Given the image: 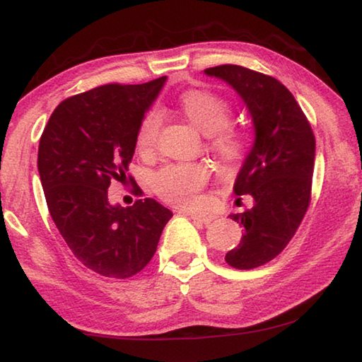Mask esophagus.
Masks as SVG:
<instances>
[{"label":"esophagus","instance_id":"34e87169","mask_svg":"<svg viewBox=\"0 0 362 362\" xmlns=\"http://www.w3.org/2000/svg\"><path fill=\"white\" fill-rule=\"evenodd\" d=\"M190 219L194 222H199V223H209L212 219H214V216H199V214H190Z\"/></svg>","mask_w":362,"mask_h":362}]
</instances>
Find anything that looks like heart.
<instances>
[{"label": "heart", "instance_id": "1", "mask_svg": "<svg viewBox=\"0 0 362 362\" xmlns=\"http://www.w3.org/2000/svg\"><path fill=\"white\" fill-rule=\"evenodd\" d=\"M180 107L187 119L203 135L211 136V146L227 163H237L245 156L246 140L242 134L227 129L230 120L228 103L214 93L192 90L182 95ZM160 125V112L151 109L143 116L136 130V146L150 151ZM208 180V169L199 164L172 163L154 172L153 190L160 199L179 208L192 209L199 204V190Z\"/></svg>", "mask_w": 362, "mask_h": 362}]
</instances>
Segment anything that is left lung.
<instances>
[{
    "mask_svg": "<svg viewBox=\"0 0 362 362\" xmlns=\"http://www.w3.org/2000/svg\"><path fill=\"white\" fill-rule=\"evenodd\" d=\"M232 87L251 117L255 140L233 183L253 208L228 217L245 227L238 246L226 255L237 269L272 261L300 227L311 198L315 140L288 88L274 77L233 64L204 71ZM240 199V198H238Z\"/></svg>",
    "mask_w": 362,
    "mask_h": 362,
    "instance_id": "1",
    "label": "left lung"
}]
</instances>
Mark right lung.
Masks as SVG:
<instances>
[{"label":"right lung","mask_w":362,"mask_h":362,"mask_svg":"<svg viewBox=\"0 0 362 362\" xmlns=\"http://www.w3.org/2000/svg\"><path fill=\"white\" fill-rule=\"evenodd\" d=\"M168 77L103 85L57 106L38 146L49 214L74 256L96 274L127 279L156 253L172 211L156 199L112 204L107 188L127 180L136 130Z\"/></svg>","instance_id":"1"}]
</instances>
